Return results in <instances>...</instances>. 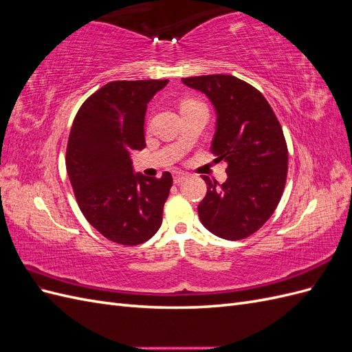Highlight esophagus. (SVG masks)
<instances>
[{"instance_id": "esophagus-1", "label": "esophagus", "mask_w": 352, "mask_h": 352, "mask_svg": "<svg viewBox=\"0 0 352 352\" xmlns=\"http://www.w3.org/2000/svg\"><path fill=\"white\" fill-rule=\"evenodd\" d=\"M185 179H186V175L182 173V172H175V173H173V182H175V184L184 182Z\"/></svg>"}]
</instances>
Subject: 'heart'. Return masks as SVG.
<instances>
[{
    "instance_id": "1",
    "label": "heart",
    "mask_w": 352,
    "mask_h": 352,
    "mask_svg": "<svg viewBox=\"0 0 352 352\" xmlns=\"http://www.w3.org/2000/svg\"><path fill=\"white\" fill-rule=\"evenodd\" d=\"M188 102H190V101H188Z\"/></svg>"
}]
</instances>
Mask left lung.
Listing matches in <instances>:
<instances>
[{
  "label": "left lung",
  "instance_id": "1",
  "mask_svg": "<svg viewBox=\"0 0 352 352\" xmlns=\"http://www.w3.org/2000/svg\"><path fill=\"white\" fill-rule=\"evenodd\" d=\"M206 94L217 113L211 153L228 163L225 184H207L199 202L202 225L216 236L248 238L270 219L282 198L287 175V146L282 126L260 91L230 74L184 78Z\"/></svg>",
  "mask_w": 352,
  "mask_h": 352
}]
</instances>
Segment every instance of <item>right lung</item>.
Wrapping results in <instances>:
<instances>
[{
  "label": "right lung",
  "mask_w": 352,
  "mask_h": 352,
  "mask_svg": "<svg viewBox=\"0 0 352 352\" xmlns=\"http://www.w3.org/2000/svg\"><path fill=\"white\" fill-rule=\"evenodd\" d=\"M168 83L114 80L85 101L74 117L66 168L85 219L104 238L140 245L162 226L172 175L133 173L131 154L144 150L146 104Z\"/></svg>",
  "instance_id": "add662e5"
}]
</instances>
